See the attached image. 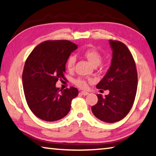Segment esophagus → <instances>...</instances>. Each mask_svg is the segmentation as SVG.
Segmentation results:
<instances>
[{"mask_svg":"<svg viewBox=\"0 0 156 156\" xmlns=\"http://www.w3.org/2000/svg\"><path fill=\"white\" fill-rule=\"evenodd\" d=\"M80 94H81L82 95H83V96H87V95H88V94H89L88 92H87V91H81V92H80Z\"/></svg>","mask_w":156,"mask_h":156,"instance_id":"34e87169","label":"esophagus"}]
</instances>
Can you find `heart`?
Segmentation results:
<instances>
[{
    "label": "heart",
    "mask_w": 156,
    "mask_h": 156,
    "mask_svg": "<svg viewBox=\"0 0 156 156\" xmlns=\"http://www.w3.org/2000/svg\"><path fill=\"white\" fill-rule=\"evenodd\" d=\"M84 56L87 59L89 62H91V65H93L94 67L99 65L100 62L102 61V56L100 54V52L97 51L96 49L93 48H89L86 49L83 52ZM76 58L74 56H71L69 57V58L67 60L66 66L69 71H73L74 69L75 64H76ZM74 83L76 86L81 89H85L87 87V82L83 78H79L74 80Z\"/></svg>",
    "instance_id": "heart-1"
}]
</instances>
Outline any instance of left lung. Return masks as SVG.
<instances>
[{
    "label": "left lung",
    "instance_id": "8db88e82",
    "mask_svg": "<svg viewBox=\"0 0 156 156\" xmlns=\"http://www.w3.org/2000/svg\"><path fill=\"white\" fill-rule=\"evenodd\" d=\"M112 59L106 74L96 85L98 89L109 90L105 97L97 94L98 102L91 107L99 120L113 123L123 119L133 106L138 86L136 63L125 44L109 40Z\"/></svg>",
    "mask_w": 156,
    "mask_h": 156
}]
</instances>
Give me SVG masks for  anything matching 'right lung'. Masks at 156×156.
I'll return each instance as SVG.
<instances>
[{
  "mask_svg": "<svg viewBox=\"0 0 156 156\" xmlns=\"http://www.w3.org/2000/svg\"><path fill=\"white\" fill-rule=\"evenodd\" d=\"M78 45L69 41H47L37 45L26 60L23 84L30 110L40 119L54 122L69 112L72 100L78 96L73 87L62 90L56 87L65 78V65Z\"/></svg>",
  "mask_w": 156,
  "mask_h": 156,
  "instance_id": "obj_1",
  "label": "right lung"
}]
</instances>
